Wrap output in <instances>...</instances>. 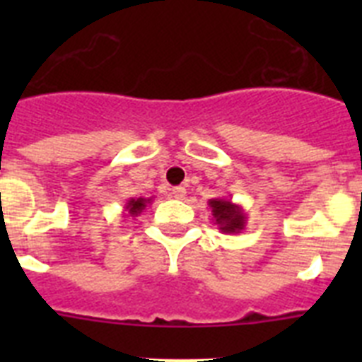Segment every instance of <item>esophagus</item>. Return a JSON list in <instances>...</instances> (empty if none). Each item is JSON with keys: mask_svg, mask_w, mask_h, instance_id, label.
I'll list each match as a JSON object with an SVG mask.
<instances>
[{"mask_svg": "<svg viewBox=\"0 0 362 362\" xmlns=\"http://www.w3.org/2000/svg\"><path fill=\"white\" fill-rule=\"evenodd\" d=\"M172 196H174L175 199H183V197L187 196V188H185V187H174V188H172Z\"/></svg>", "mask_w": 362, "mask_h": 362, "instance_id": "esophagus-1", "label": "esophagus"}]
</instances>
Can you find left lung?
Instances as JSON below:
<instances>
[{
	"mask_svg": "<svg viewBox=\"0 0 362 362\" xmlns=\"http://www.w3.org/2000/svg\"><path fill=\"white\" fill-rule=\"evenodd\" d=\"M209 206L212 210L214 225H217L223 233H241L245 230L246 212L243 206L223 197L210 199Z\"/></svg>",
	"mask_w": 362,
	"mask_h": 362,
	"instance_id": "obj_1",
	"label": "left lung"
}]
</instances>
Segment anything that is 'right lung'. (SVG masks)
I'll list each match as a JSON object with an SVG mask.
<instances>
[{"label":"right lung","mask_w":362,"mask_h":362,"mask_svg":"<svg viewBox=\"0 0 362 362\" xmlns=\"http://www.w3.org/2000/svg\"><path fill=\"white\" fill-rule=\"evenodd\" d=\"M150 203H152V197H130L124 204V212L129 214L130 217H137L146 209V204Z\"/></svg>","instance_id":"obj_1"}]
</instances>
